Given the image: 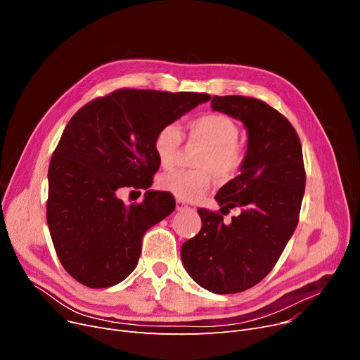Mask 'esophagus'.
<instances>
[{"mask_svg":"<svg viewBox=\"0 0 360 360\" xmlns=\"http://www.w3.org/2000/svg\"><path fill=\"white\" fill-rule=\"evenodd\" d=\"M176 210L178 212H185V210H194L191 205H188L185 201L182 200H176Z\"/></svg>","mask_w":360,"mask_h":360,"instance_id":"obj_1","label":"esophagus"}]
</instances>
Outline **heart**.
Segmentation results:
<instances>
[{"instance_id": "1", "label": "heart", "mask_w": 360, "mask_h": 360, "mask_svg": "<svg viewBox=\"0 0 360 360\" xmlns=\"http://www.w3.org/2000/svg\"><path fill=\"white\" fill-rule=\"evenodd\" d=\"M188 140L204 146L194 170H172L160 176V190L182 201L198 200L212 184V175L220 182L233 179L243 166L245 150L238 143L239 127L224 113H204L185 127ZM182 144V131L175 124L162 127L153 140L155 155L162 167L176 163Z\"/></svg>"}]
</instances>
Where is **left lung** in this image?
Instances as JSON below:
<instances>
[{"label": "left lung", "mask_w": 360, "mask_h": 360, "mask_svg": "<svg viewBox=\"0 0 360 360\" xmlns=\"http://www.w3.org/2000/svg\"><path fill=\"white\" fill-rule=\"evenodd\" d=\"M212 109L242 121L248 132L240 175L214 197L221 214L241 213L224 225L219 212L198 209L201 231L182 245L181 258L201 288L239 293L273 270L296 229L305 194L304 156L293 125L266 102L214 96Z\"/></svg>", "instance_id": "left-lung-1"}]
</instances>
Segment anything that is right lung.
<instances>
[{"label": "right lung", "instance_id": "obj_1", "mask_svg": "<svg viewBox=\"0 0 360 360\" xmlns=\"http://www.w3.org/2000/svg\"><path fill=\"white\" fill-rule=\"evenodd\" d=\"M210 101V94L120 89L74 113L48 170L46 220L65 271L82 285H118L136 269L144 233L175 210L169 193L151 191L160 166L158 131ZM122 186L146 190L125 206Z\"/></svg>", "mask_w": 360, "mask_h": 360}]
</instances>
